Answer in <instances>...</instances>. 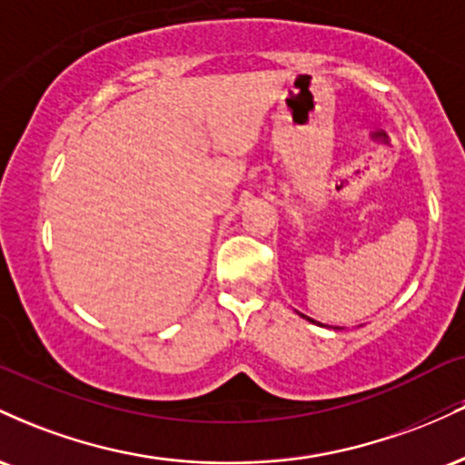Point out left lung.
<instances>
[{"instance_id":"obj_1","label":"left lung","mask_w":465,"mask_h":465,"mask_svg":"<svg viewBox=\"0 0 465 465\" xmlns=\"http://www.w3.org/2000/svg\"><path fill=\"white\" fill-rule=\"evenodd\" d=\"M306 319H308V317H306ZM311 322H312V319H311Z\"/></svg>"}]
</instances>
